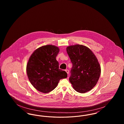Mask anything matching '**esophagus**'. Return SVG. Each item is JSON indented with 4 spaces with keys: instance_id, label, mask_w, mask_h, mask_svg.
<instances>
[{
    "instance_id": "34e87169",
    "label": "esophagus",
    "mask_w": 124,
    "mask_h": 124,
    "mask_svg": "<svg viewBox=\"0 0 124 124\" xmlns=\"http://www.w3.org/2000/svg\"><path fill=\"white\" fill-rule=\"evenodd\" d=\"M65 71L66 72V73H67V74H69V70H67V69H66V70H65Z\"/></svg>"
}]
</instances>
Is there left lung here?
<instances>
[{
  "label": "left lung",
  "mask_w": 124,
  "mask_h": 124,
  "mask_svg": "<svg viewBox=\"0 0 124 124\" xmlns=\"http://www.w3.org/2000/svg\"><path fill=\"white\" fill-rule=\"evenodd\" d=\"M66 51L72 67L69 81L79 93L91 90L100 77L101 67L94 54L88 47L81 45L68 46Z\"/></svg>",
  "instance_id": "1"
}]
</instances>
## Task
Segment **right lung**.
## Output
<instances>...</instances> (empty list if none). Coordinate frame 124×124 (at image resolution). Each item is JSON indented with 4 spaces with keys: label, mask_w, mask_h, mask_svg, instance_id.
I'll return each mask as SVG.
<instances>
[{
    "label": "right lung",
    "mask_w": 124,
    "mask_h": 124,
    "mask_svg": "<svg viewBox=\"0 0 124 124\" xmlns=\"http://www.w3.org/2000/svg\"><path fill=\"white\" fill-rule=\"evenodd\" d=\"M59 48L49 45L38 48L31 54L26 65V72L31 85L45 93L55 88L59 80L67 77V73L59 69L56 58Z\"/></svg>",
    "instance_id": "1"
}]
</instances>
